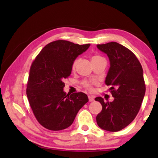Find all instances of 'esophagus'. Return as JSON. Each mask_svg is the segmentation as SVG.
Returning a JSON list of instances; mask_svg holds the SVG:
<instances>
[{"label":"esophagus","instance_id":"1","mask_svg":"<svg viewBox=\"0 0 158 158\" xmlns=\"http://www.w3.org/2000/svg\"><path fill=\"white\" fill-rule=\"evenodd\" d=\"M89 102H93L94 101V96H92V95H89Z\"/></svg>","mask_w":158,"mask_h":158}]
</instances>
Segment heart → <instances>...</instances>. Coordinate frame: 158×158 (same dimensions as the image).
<instances>
[{"mask_svg":"<svg viewBox=\"0 0 158 158\" xmlns=\"http://www.w3.org/2000/svg\"><path fill=\"white\" fill-rule=\"evenodd\" d=\"M102 57L101 56H94L92 58V60H95V59H98V58H101ZM77 63H78V60H75L74 61V63L73 64V69L74 70V69H75L76 66L77 65ZM84 86H85L86 88H88V89H91V83L90 82H88V81H84Z\"/></svg>","mask_w":158,"mask_h":158,"instance_id":"heart-1","label":"heart"}]
</instances>
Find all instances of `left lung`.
<instances>
[{
    "instance_id": "obj_1",
    "label": "left lung",
    "mask_w": 158,
    "mask_h": 158,
    "mask_svg": "<svg viewBox=\"0 0 158 158\" xmlns=\"http://www.w3.org/2000/svg\"><path fill=\"white\" fill-rule=\"evenodd\" d=\"M97 47L109 59L105 83L111 86L114 99L112 102L101 97L95 99L102 106L96 121L101 129L118 132L131 123L139 111L146 92L143 69L135 55L122 44L111 42Z\"/></svg>"
}]
</instances>
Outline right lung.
<instances>
[{"label":"right lung","mask_w":158,"mask_h":158,"mask_svg":"<svg viewBox=\"0 0 158 158\" xmlns=\"http://www.w3.org/2000/svg\"><path fill=\"white\" fill-rule=\"evenodd\" d=\"M90 45L66 40L52 42L42 49L32 64L26 95L37 121L47 129L68 128L89 102L84 93L67 95L63 80L71 74L74 61Z\"/></svg>","instance_id":"1"}]
</instances>
